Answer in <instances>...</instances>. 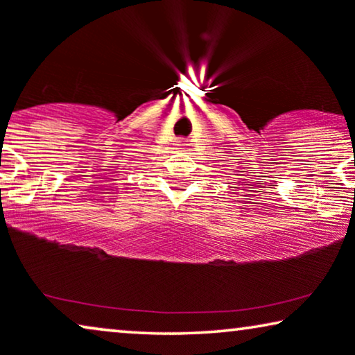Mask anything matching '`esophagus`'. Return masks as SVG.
<instances>
[{"mask_svg":"<svg viewBox=\"0 0 355 355\" xmlns=\"http://www.w3.org/2000/svg\"><path fill=\"white\" fill-rule=\"evenodd\" d=\"M187 140L186 139H176V147H186Z\"/></svg>","mask_w":355,"mask_h":355,"instance_id":"1","label":"esophagus"}]
</instances>
